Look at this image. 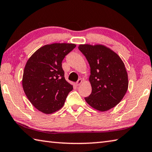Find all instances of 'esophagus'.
Masks as SVG:
<instances>
[{
  "mask_svg": "<svg viewBox=\"0 0 152 152\" xmlns=\"http://www.w3.org/2000/svg\"><path fill=\"white\" fill-rule=\"evenodd\" d=\"M82 83V80L80 78V79H78V80L76 82V86H80V84Z\"/></svg>",
  "mask_w": 152,
  "mask_h": 152,
  "instance_id": "obj_1",
  "label": "esophagus"
}]
</instances>
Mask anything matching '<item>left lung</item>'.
I'll list each match as a JSON object with an SVG mask.
<instances>
[{
	"instance_id": "8db88e82",
	"label": "left lung",
	"mask_w": 152,
	"mask_h": 152,
	"mask_svg": "<svg viewBox=\"0 0 152 152\" xmlns=\"http://www.w3.org/2000/svg\"><path fill=\"white\" fill-rule=\"evenodd\" d=\"M79 50L91 67L92 92L85 97L90 106L106 111L119 104L128 88L125 64L116 53L104 45H80Z\"/></svg>"
}]
</instances>
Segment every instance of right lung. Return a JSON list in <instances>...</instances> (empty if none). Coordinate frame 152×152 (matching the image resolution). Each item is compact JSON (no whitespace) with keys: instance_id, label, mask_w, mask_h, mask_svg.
I'll return each mask as SVG.
<instances>
[{"instance_id":"1","label":"right lung","mask_w":152,"mask_h":152,"mask_svg":"<svg viewBox=\"0 0 152 152\" xmlns=\"http://www.w3.org/2000/svg\"><path fill=\"white\" fill-rule=\"evenodd\" d=\"M76 48L72 43L43 46L28 60L23 76V88L28 99L39 111L51 114L64 106L73 86L64 78L61 62Z\"/></svg>"}]
</instances>
